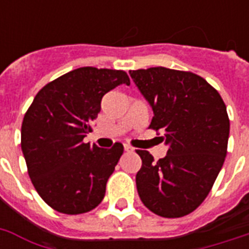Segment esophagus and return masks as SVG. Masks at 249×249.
I'll use <instances>...</instances> for the list:
<instances>
[{
  "mask_svg": "<svg viewBox=\"0 0 249 249\" xmlns=\"http://www.w3.org/2000/svg\"><path fill=\"white\" fill-rule=\"evenodd\" d=\"M124 150L126 152H133V151H134V148H133L132 146H129V144H124Z\"/></svg>",
  "mask_w": 249,
  "mask_h": 249,
  "instance_id": "obj_1",
  "label": "esophagus"
}]
</instances>
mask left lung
Returning a JSON list of instances; mask_svg holds the SVG:
<instances>
[{
	"label": "left lung",
	"mask_w": 249,
	"mask_h": 249,
	"mask_svg": "<svg viewBox=\"0 0 249 249\" xmlns=\"http://www.w3.org/2000/svg\"><path fill=\"white\" fill-rule=\"evenodd\" d=\"M154 111L150 128L168 152L158 161L137 150L141 200L151 212L177 218L194 212L212 189L228 154L230 121L222 98L193 72L165 67L129 71Z\"/></svg>",
	"instance_id": "obj_1"
}]
</instances>
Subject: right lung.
Wrapping results in <instances>:
<instances>
[{"instance_id": "1", "label": "right lung", "mask_w": 249, "mask_h": 249, "mask_svg": "<svg viewBox=\"0 0 249 249\" xmlns=\"http://www.w3.org/2000/svg\"><path fill=\"white\" fill-rule=\"evenodd\" d=\"M130 84L126 72L81 67L46 84L21 124V151L42 200L66 214L89 212L105 197L106 183L124 152L85 143L106 93Z\"/></svg>"}]
</instances>
